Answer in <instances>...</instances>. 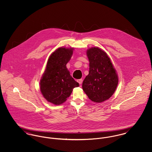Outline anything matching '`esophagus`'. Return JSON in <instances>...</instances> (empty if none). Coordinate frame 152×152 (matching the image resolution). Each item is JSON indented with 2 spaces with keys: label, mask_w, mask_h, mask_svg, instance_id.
<instances>
[{
  "label": "esophagus",
  "mask_w": 152,
  "mask_h": 152,
  "mask_svg": "<svg viewBox=\"0 0 152 152\" xmlns=\"http://www.w3.org/2000/svg\"><path fill=\"white\" fill-rule=\"evenodd\" d=\"M77 82L80 84V85H81V84L83 83V80H82V79L78 80H77Z\"/></svg>",
  "instance_id": "esophagus-1"
}]
</instances>
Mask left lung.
Returning a JSON list of instances; mask_svg holds the SVG:
<instances>
[{
    "mask_svg": "<svg viewBox=\"0 0 152 152\" xmlns=\"http://www.w3.org/2000/svg\"><path fill=\"white\" fill-rule=\"evenodd\" d=\"M89 74L83 83V89L92 101L102 102L115 92L118 76L107 53L99 47L88 49Z\"/></svg>",
    "mask_w": 152,
    "mask_h": 152,
    "instance_id": "left-lung-1",
    "label": "left lung"
}]
</instances>
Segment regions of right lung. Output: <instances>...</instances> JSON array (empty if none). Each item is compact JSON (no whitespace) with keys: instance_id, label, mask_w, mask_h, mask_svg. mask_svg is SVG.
Wrapping results in <instances>:
<instances>
[{"instance_id":"obj_1","label":"right lung","mask_w":152,"mask_h":152,"mask_svg":"<svg viewBox=\"0 0 152 152\" xmlns=\"http://www.w3.org/2000/svg\"><path fill=\"white\" fill-rule=\"evenodd\" d=\"M74 48L60 47L49 57L40 80V89L44 98L56 105L63 104L75 87L80 86L71 76L66 65L73 54Z\"/></svg>"}]
</instances>
